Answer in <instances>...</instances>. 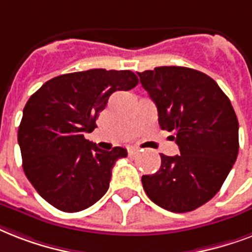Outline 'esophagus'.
Wrapping results in <instances>:
<instances>
[{
  "label": "esophagus",
  "instance_id": "34e87169",
  "mask_svg": "<svg viewBox=\"0 0 252 252\" xmlns=\"http://www.w3.org/2000/svg\"><path fill=\"white\" fill-rule=\"evenodd\" d=\"M138 151H139V150H138L136 147L128 148V154H130V155H135V154H138Z\"/></svg>",
  "mask_w": 252,
  "mask_h": 252
}]
</instances>
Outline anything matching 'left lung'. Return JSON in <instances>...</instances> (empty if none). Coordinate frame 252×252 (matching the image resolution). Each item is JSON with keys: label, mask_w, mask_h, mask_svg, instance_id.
<instances>
[{"label": "left lung", "mask_w": 252, "mask_h": 252, "mask_svg": "<svg viewBox=\"0 0 252 252\" xmlns=\"http://www.w3.org/2000/svg\"><path fill=\"white\" fill-rule=\"evenodd\" d=\"M142 87L158 108L163 130L180 155L160 154L161 165L143 175L148 198L173 213H185L212 200L237 160V116L229 97L212 77L187 67L138 72Z\"/></svg>", "instance_id": "1"}]
</instances>
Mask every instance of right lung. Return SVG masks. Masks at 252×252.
Wrapping results in <instances>:
<instances>
[{
	"mask_svg": "<svg viewBox=\"0 0 252 252\" xmlns=\"http://www.w3.org/2000/svg\"><path fill=\"white\" fill-rule=\"evenodd\" d=\"M138 83L131 71L97 68L54 77L29 98L18 128L22 167L48 204L75 213L106 193L113 165L127 151H104L84 134L94 130L112 93Z\"/></svg>",
	"mask_w": 252,
	"mask_h": 252,
	"instance_id": "obj_1",
	"label": "right lung"
}]
</instances>
